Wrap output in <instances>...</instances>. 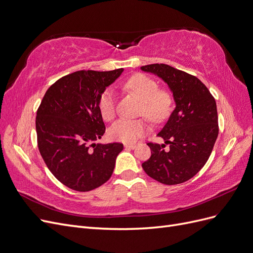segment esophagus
<instances>
[{
	"label": "esophagus",
	"instance_id": "34e87169",
	"mask_svg": "<svg viewBox=\"0 0 253 253\" xmlns=\"http://www.w3.org/2000/svg\"><path fill=\"white\" fill-rule=\"evenodd\" d=\"M124 147H125V149H129V150H133L136 146L134 144H125Z\"/></svg>",
	"mask_w": 253,
	"mask_h": 253
}]
</instances>
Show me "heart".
<instances>
[{
  "mask_svg": "<svg viewBox=\"0 0 253 253\" xmlns=\"http://www.w3.org/2000/svg\"><path fill=\"white\" fill-rule=\"evenodd\" d=\"M126 87L143 101L142 115L152 121H162L169 115L172 98L166 90L158 89L157 83L143 74H136L126 82ZM99 110L102 118L110 121L116 115V95L112 89H106L99 100ZM148 130L143 120L120 119L108 130L109 137L114 141L134 143Z\"/></svg>",
  "mask_w": 253,
  "mask_h": 253,
  "instance_id": "b5f03b06",
  "label": "heart"
}]
</instances>
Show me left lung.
<instances>
[{
  "instance_id": "8db88e82",
  "label": "left lung",
  "mask_w": 253,
  "mask_h": 253,
  "mask_svg": "<svg viewBox=\"0 0 253 253\" xmlns=\"http://www.w3.org/2000/svg\"><path fill=\"white\" fill-rule=\"evenodd\" d=\"M142 71L163 79L173 93L175 109L158 132L164 144L148 143L151 156L144 171L164 184L188 181L207 164L219 133L217 104L208 87L195 76L164 63L144 65Z\"/></svg>"
}]
</instances>
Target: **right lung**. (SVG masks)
Listing matches in <instances>:
<instances>
[{
    "label": "right lung",
    "mask_w": 253,
    "mask_h": 253,
    "mask_svg": "<svg viewBox=\"0 0 253 253\" xmlns=\"http://www.w3.org/2000/svg\"><path fill=\"white\" fill-rule=\"evenodd\" d=\"M78 71L45 91L36 114L37 144L48 169L61 183L88 192L114 172L123 144L96 143L105 132L99 100L123 73Z\"/></svg>",
    "instance_id": "1"
}]
</instances>
